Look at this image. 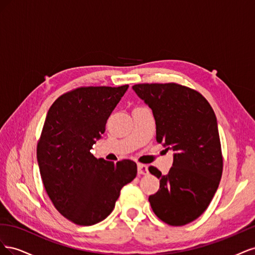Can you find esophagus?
<instances>
[{
  "label": "esophagus",
  "instance_id": "obj_1",
  "mask_svg": "<svg viewBox=\"0 0 255 255\" xmlns=\"http://www.w3.org/2000/svg\"><path fill=\"white\" fill-rule=\"evenodd\" d=\"M137 169H138V173H139V174H146V173L149 172L148 166L143 165V164H138L137 165Z\"/></svg>",
  "mask_w": 255,
  "mask_h": 255
}]
</instances>
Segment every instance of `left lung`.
I'll use <instances>...</instances> for the list:
<instances>
[{
	"label": "left lung",
	"mask_w": 255,
	"mask_h": 255,
	"mask_svg": "<svg viewBox=\"0 0 255 255\" xmlns=\"http://www.w3.org/2000/svg\"><path fill=\"white\" fill-rule=\"evenodd\" d=\"M156 125V140L174 151L168 174L150 166L159 189L149 197L152 210L169 226L196 220L210 205L222 175L223 158L217 119L207 100L175 83L137 84Z\"/></svg>",
	"instance_id": "8db88e82"
}]
</instances>
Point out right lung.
Wrapping results in <instances>:
<instances>
[{
  "mask_svg": "<svg viewBox=\"0 0 255 255\" xmlns=\"http://www.w3.org/2000/svg\"><path fill=\"white\" fill-rule=\"evenodd\" d=\"M128 88V85L76 88L60 96L47 114L37 144L41 179L56 210L75 225L104 220L121 188L137 174L133 160L114 164L90 152Z\"/></svg>",
  "mask_w": 255,
  "mask_h": 255,
  "instance_id": "obj_1",
  "label": "right lung"
}]
</instances>
